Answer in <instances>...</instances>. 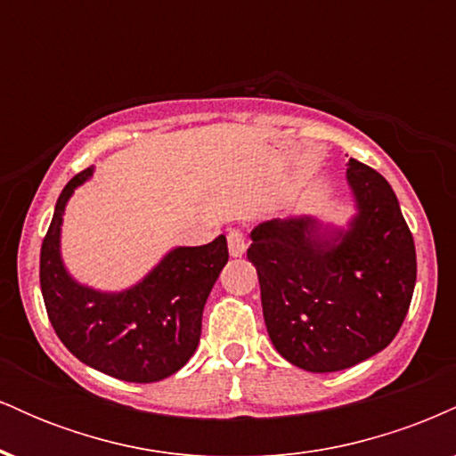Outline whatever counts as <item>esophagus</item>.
Listing matches in <instances>:
<instances>
[{
	"label": "esophagus",
	"mask_w": 456,
	"mask_h": 456,
	"mask_svg": "<svg viewBox=\"0 0 456 456\" xmlns=\"http://www.w3.org/2000/svg\"><path fill=\"white\" fill-rule=\"evenodd\" d=\"M227 244H229V253H232V257H242L246 253V238L240 229H232V232L227 233Z\"/></svg>",
	"instance_id": "esophagus-1"
}]
</instances>
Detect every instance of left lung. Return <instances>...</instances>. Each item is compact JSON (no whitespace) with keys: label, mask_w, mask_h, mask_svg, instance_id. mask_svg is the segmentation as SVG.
Returning a JSON list of instances; mask_svg holds the SVG:
<instances>
[{"label":"left lung","mask_w":456,"mask_h":456,"mask_svg":"<svg viewBox=\"0 0 456 456\" xmlns=\"http://www.w3.org/2000/svg\"><path fill=\"white\" fill-rule=\"evenodd\" d=\"M358 214L347 232L311 216L261 223L257 268L265 328L282 358L311 373L362 362L392 343L416 287V246L384 175L347 162Z\"/></svg>","instance_id":"left-lung-1"}]
</instances>
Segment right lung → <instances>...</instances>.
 <instances>
[{
  "label": "right lung",
  "mask_w": 456,
  "mask_h": 456,
  "mask_svg": "<svg viewBox=\"0 0 456 456\" xmlns=\"http://www.w3.org/2000/svg\"><path fill=\"white\" fill-rule=\"evenodd\" d=\"M92 171L87 167L68 182L43 240L40 289L46 315L83 364L122 381H160L195 354L203 306L229 259L227 238L174 248L139 285L119 294L78 285L61 264L60 229L66 201Z\"/></svg>",
  "instance_id": "1"
}]
</instances>
